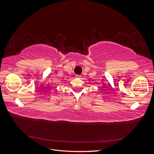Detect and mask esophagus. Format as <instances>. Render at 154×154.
Here are the masks:
<instances>
[{
  "instance_id": "34e87169",
  "label": "esophagus",
  "mask_w": 154,
  "mask_h": 154,
  "mask_svg": "<svg viewBox=\"0 0 154 154\" xmlns=\"http://www.w3.org/2000/svg\"><path fill=\"white\" fill-rule=\"evenodd\" d=\"M75 77H76V78H80L82 77V76H81V75H76Z\"/></svg>"
}]
</instances>
